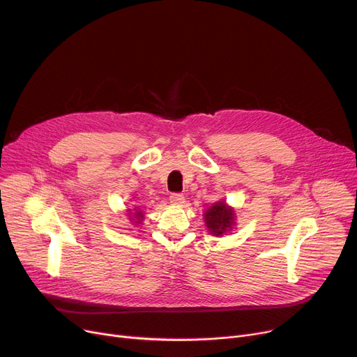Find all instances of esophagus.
Here are the masks:
<instances>
[{
    "label": "esophagus",
    "mask_w": 357,
    "mask_h": 357,
    "mask_svg": "<svg viewBox=\"0 0 357 357\" xmlns=\"http://www.w3.org/2000/svg\"><path fill=\"white\" fill-rule=\"evenodd\" d=\"M169 199H171V202L174 205H182L185 202V197L182 194H178V192H174L171 194V197H169Z\"/></svg>",
    "instance_id": "1"
}]
</instances>
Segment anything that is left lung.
Here are the masks:
<instances>
[{
  "instance_id": "1",
  "label": "left lung",
  "mask_w": 357,
  "mask_h": 357,
  "mask_svg": "<svg viewBox=\"0 0 357 357\" xmlns=\"http://www.w3.org/2000/svg\"><path fill=\"white\" fill-rule=\"evenodd\" d=\"M204 221L210 234L222 236L236 227V211L226 201H217L204 213Z\"/></svg>"
}]
</instances>
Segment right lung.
<instances>
[{"label": "right lung", "instance_id": "right-lung-1", "mask_svg": "<svg viewBox=\"0 0 357 357\" xmlns=\"http://www.w3.org/2000/svg\"><path fill=\"white\" fill-rule=\"evenodd\" d=\"M128 213H127V215H128V220L131 221V224H133V226H139V224H142V221H143V218H144V213L140 210V208H135V210H131V208H128L127 210Z\"/></svg>", "mask_w": 357, "mask_h": 357}]
</instances>
